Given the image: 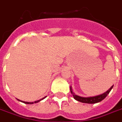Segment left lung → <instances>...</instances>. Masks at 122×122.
<instances>
[{
  "label": "left lung",
  "mask_w": 122,
  "mask_h": 122,
  "mask_svg": "<svg viewBox=\"0 0 122 122\" xmlns=\"http://www.w3.org/2000/svg\"><path fill=\"white\" fill-rule=\"evenodd\" d=\"M113 87V85L110 87V89L109 90L106 91V92L103 93L102 94L99 95V96H97L94 97H83L78 96H76L73 92L72 89L70 87V91L71 93L72 94L73 96L74 97V99L75 100L78 101H80L81 102H83V103H88V104H94V103H97V102H99L102 101L105 97H106L108 94L110 93V92L111 91V90L112 89Z\"/></svg>",
  "instance_id": "left-lung-1"
}]
</instances>
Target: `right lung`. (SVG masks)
<instances>
[{
  "instance_id": "obj_1",
  "label": "right lung",
  "mask_w": 122,
  "mask_h": 122,
  "mask_svg": "<svg viewBox=\"0 0 122 122\" xmlns=\"http://www.w3.org/2000/svg\"><path fill=\"white\" fill-rule=\"evenodd\" d=\"M46 97H44V98L41 99H40V100H39V101H35V102H25V101H21V102H24V103H25V104H33V102H35V103H36V102H39V101H40L42 100V99H44V98H46ZM19 101H20V100H19Z\"/></svg>"
}]
</instances>
